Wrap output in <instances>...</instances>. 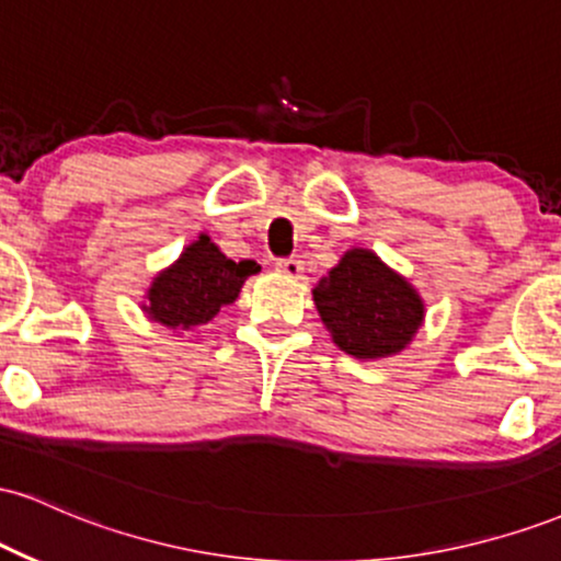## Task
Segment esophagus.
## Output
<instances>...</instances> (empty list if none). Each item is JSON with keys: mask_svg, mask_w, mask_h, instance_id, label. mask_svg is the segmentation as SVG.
<instances>
[{"mask_svg": "<svg viewBox=\"0 0 561 561\" xmlns=\"http://www.w3.org/2000/svg\"><path fill=\"white\" fill-rule=\"evenodd\" d=\"M276 272L289 276V279H300L302 263L298 259H282V261H276Z\"/></svg>", "mask_w": 561, "mask_h": 561, "instance_id": "1", "label": "esophagus"}]
</instances>
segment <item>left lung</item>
I'll use <instances>...</instances> for the list:
<instances>
[{
	"mask_svg": "<svg viewBox=\"0 0 561 561\" xmlns=\"http://www.w3.org/2000/svg\"><path fill=\"white\" fill-rule=\"evenodd\" d=\"M313 302L332 343L358 362L398 356L424 324L422 295L375 250H345L313 287Z\"/></svg>",
	"mask_w": 561,
	"mask_h": 561,
	"instance_id": "1",
	"label": "left lung"
}]
</instances>
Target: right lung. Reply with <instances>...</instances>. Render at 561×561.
<instances>
[{"instance_id":"1","label":"right lung","mask_w":561,"mask_h":561,"mask_svg":"<svg viewBox=\"0 0 561 561\" xmlns=\"http://www.w3.org/2000/svg\"><path fill=\"white\" fill-rule=\"evenodd\" d=\"M255 261H231L208 234H199L171 266L147 287L141 311L150 321L182 337L216 319L221 308L240 298L248 276L259 274Z\"/></svg>"}]
</instances>
